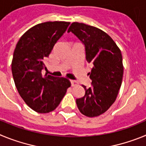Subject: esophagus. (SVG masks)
<instances>
[{"mask_svg":"<svg viewBox=\"0 0 146 146\" xmlns=\"http://www.w3.org/2000/svg\"><path fill=\"white\" fill-rule=\"evenodd\" d=\"M71 81V84H72V86H75L78 84V82L75 80H70Z\"/></svg>","mask_w":146,"mask_h":146,"instance_id":"1","label":"esophagus"}]
</instances>
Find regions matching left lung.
Returning a JSON list of instances; mask_svg holds the SVG:
<instances>
[{"instance_id":"left-lung-1","label":"left lung","mask_w":146,"mask_h":146,"mask_svg":"<svg viewBox=\"0 0 146 146\" xmlns=\"http://www.w3.org/2000/svg\"><path fill=\"white\" fill-rule=\"evenodd\" d=\"M72 32L86 47V60L94 65L89 72L91 86L82 98L76 100L77 108L88 117L103 114L115 102L122 83L123 66L121 50L108 33L84 23H73Z\"/></svg>"}]
</instances>
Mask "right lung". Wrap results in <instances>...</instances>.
Masks as SVG:
<instances>
[{
    "instance_id": "obj_1",
    "label": "right lung",
    "mask_w": 146,
    "mask_h": 146,
    "mask_svg": "<svg viewBox=\"0 0 146 146\" xmlns=\"http://www.w3.org/2000/svg\"><path fill=\"white\" fill-rule=\"evenodd\" d=\"M69 24L55 21L34 25L20 37L14 51L11 72L15 86L27 105L37 113L54 110L71 86L66 77L42 73L46 58Z\"/></svg>"
}]
</instances>
